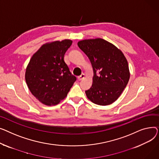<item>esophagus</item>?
Returning <instances> with one entry per match:
<instances>
[{
  "instance_id": "34e87169",
  "label": "esophagus",
  "mask_w": 159,
  "mask_h": 159,
  "mask_svg": "<svg viewBox=\"0 0 159 159\" xmlns=\"http://www.w3.org/2000/svg\"><path fill=\"white\" fill-rule=\"evenodd\" d=\"M85 74H81L80 76L78 77V80L79 81H81V80H82L84 78H85Z\"/></svg>"
}]
</instances>
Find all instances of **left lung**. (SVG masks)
<instances>
[{
  "mask_svg": "<svg viewBox=\"0 0 159 159\" xmlns=\"http://www.w3.org/2000/svg\"><path fill=\"white\" fill-rule=\"evenodd\" d=\"M78 45L89 58L94 73L92 85L85 91L87 98L101 106L113 103L130 76L124 54L114 44L99 38L79 41Z\"/></svg>",
  "mask_w": 159,
  "mask_h": 159,
  "instance_id": "left-lung-1",
  "label": "left lung"
}]
</instances>
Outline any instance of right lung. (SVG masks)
<instances>
[{
	"instance_id": "add662e5",
	"label": "right lung",
	"mask_w": 159,
	"mask_h": 159,
	"mask_svg": "<svg viewBox=\"0 0 159 159\" xmlns=\"http://www.w3.org/2000/svg\"><path fill=\"white\" fill-rule=\"evenodd\" d=\"M72 41L45 43L33 54L25 69V79L31 94L43 105L52 106L67 97L76 81L64 61Z\"/></svg>"
}]
</instances>
